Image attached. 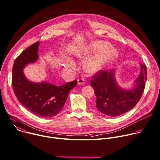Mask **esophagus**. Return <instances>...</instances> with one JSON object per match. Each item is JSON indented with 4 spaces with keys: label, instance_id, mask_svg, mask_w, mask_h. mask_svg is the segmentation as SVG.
Returning a JSON list of instances; mask_svg holds the SVG:
<instances>
[{
    "label": "esophagus",
    "instance_id": "obj_1",
    "mask_svg": "<svg viewBox=\"0 0 160 160\" xmlns=\"http://www.w3.org/2000/svg\"><path fill=\"white\" fill-rule=\"evenodd\" d=\"M78 84L80 85H83L85 84V80L83 78H80L78 80Z\"/></svg>",
    "mask_w": 160,
    "mask_h": 160
}]
</instances>
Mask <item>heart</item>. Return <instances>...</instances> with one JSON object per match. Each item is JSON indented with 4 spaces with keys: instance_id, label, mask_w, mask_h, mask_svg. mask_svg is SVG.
<instances>
[{
    "instance_id": "1",
    "label": "heart",
    "mask_w": 160,
    "mask_h": 160,
    "mask_svg": "<svg viewBox=\"0 0 160 160\" xmlns=\"http://www.w3.org/2000/svg\"><path fill=\"white\" fill-rule=\"evenodd\" d=\"M110 44L106 42L98 41L93 43L90 48L91 51H99L107 48L96 56L91 58L87 61L84 65L83 68L85 71L88 73L93 74L100 70H102L108 64L114 60L118 56V51L117 49L111 48ZM86 55V52H80L78 57L80 58H83ZM67 68L69 69H73L75 68V63L72 60H67L65 63Z\"/></svg>"
}]
</instances>
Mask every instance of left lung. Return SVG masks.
<instances>
[{
    "mask_svg": "<svg viewBox=\"0 0 160 160\" xmlns=\"http://www.w3.org/2000/svg\"><path fill=\"white\" fill-rule=\"evenodd\" d=\"M101 70L92 76L90 85L97 98L96 108L103 114L116 117L132 109L139 101L145 87L147 70L145 64L141 65V73L136 80V87L130 90L120 88L114 78L113 70Z\"/></svg>",
    "mask_w": 160,
    "mask_h": 160,
    "instance_id": "left-lung-1",
    "label": "left lung"
}]
</instances>
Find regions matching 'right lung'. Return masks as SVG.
Segmentation results:
<instances>
[{"label": "right lung", "mask_w": 160, "mask_h": 160, "mask_svg": "<svg viewBox=\"0 0 160 160\" xmlns=\"http://www.w3.org/2000/svg\"><path fill=\"white\" fill-rule=\"evenodd\" d=\"M39 41L34 43L16 58L12 68V85L18 100L28 111L41 118H51L62 110L70 91L77 85V81L62 86L44 82L38 83L29 82L22 69L39 58Z\"/></svg>", "instance_id": "right-lung-1"}]
</instances>
